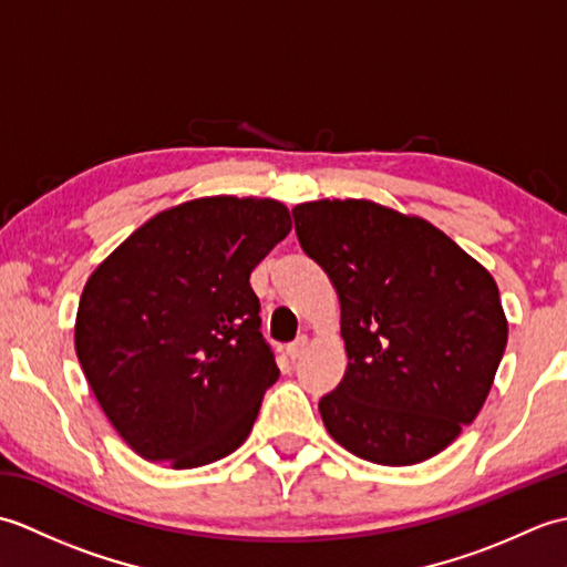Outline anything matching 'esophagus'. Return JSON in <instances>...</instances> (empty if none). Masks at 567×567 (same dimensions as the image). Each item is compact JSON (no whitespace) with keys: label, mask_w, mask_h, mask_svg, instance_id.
I'll return each mask as SVG.
<instances>
[{"label":"esophagus","mask_w":567,"mask_h":567,"mask_svg":"<svg viewBox=\"0 0 567 567\" xmlns=\"http://www.w3.org/2000/svg\"><path fill=\"white\" fill-rule=\"evenodd\" d=\"M307 346H309V339L307 336H297V339L287 346V358L290 360H297L299 355H302L305 351H307Z\"/></svg>","instance_id":"34e87169"}]
</instances>
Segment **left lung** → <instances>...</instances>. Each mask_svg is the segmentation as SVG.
<instances>
[{
	"mask_svg": "<svg viewBox=\"0 0 567 567\" xmlns=\"http://www.w3.org/2000/svg\"><path fill=\"white\" fill-rule=\"evenodd\" d=\"M292 216L341 302L348 368L321 396L323 426L378 465L441 453L483 409L507 348L492 275L436 226L368 199Z\"/></svg>",
	"mask_w": 567,
	"mask_h": 567,
	"instance_id": "1",
	"label": "left lung"
}]
</instances>
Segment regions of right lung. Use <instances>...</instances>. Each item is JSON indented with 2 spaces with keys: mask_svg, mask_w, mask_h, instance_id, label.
<instances>
[{
  "mask_svg": "<svg viewBox=\"0 0 567 567\" xmlns=\"http://www.w3.org/2000/svg\"><path fill=\"white\" fill-rule=\"evenodd\" d=\"M290 228L275 199H195L153 216L92 272L75 351L141 457L187 470L248 439L280 378L248 280Z\"/></svg>",
  "mask_w": 567,
  "mask_h": 567,
  "instance_id": "obj_1",
  "label": "right lung"
}]
</instances>
